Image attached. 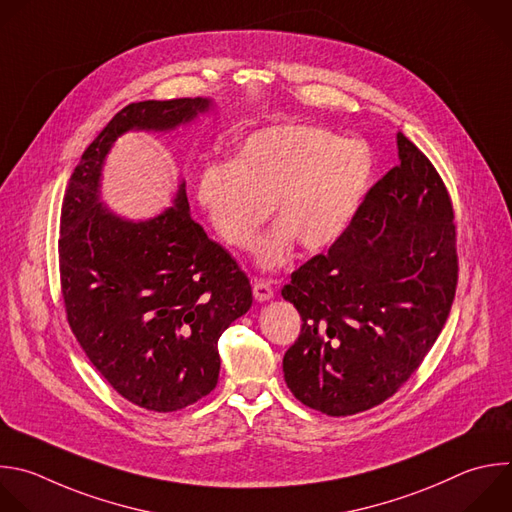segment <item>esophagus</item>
Returning a JSON list of instances; mask_svg holds the SVG:
<instances>
[{"label": "esophagus", "mask_w": 512, "mask_h": 512, "mask_svg": "<svg viewBox=\"0 0 512 512\" xmlns=\"http://www.w3.org/2000/svg\"><path fill=\"white\" fill-rule=\"evenodd\" d=\"M253 297L257 301H269V299H273V287L267 281L259 279L253 283Z\"/></svg>", "instance_id": "1"}]
</instances>
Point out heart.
I'll list each match as a JSON object with an SVG mask.
<instances>
[{
  "label": "heart",
  "mask_w": 512,
  "mask_h": 512,
  "mask_svg": "<svg viewBox=\"0 0 512 512\" xmlns=\"http://www.w3.org/2000/svg\"><path fill=\"white\" fill-rule=\"evenodd\" d=\"M376 177L372 146L305 124H281L249 134L233 160L207 162L197 175V201L217 233L251 249L271 215L281 219L259 245L265 269L279 267L295 239L323 251L342 239L360 215Z\"/></svg>",
  "instance_id": "heart-1"
}]
</instances>
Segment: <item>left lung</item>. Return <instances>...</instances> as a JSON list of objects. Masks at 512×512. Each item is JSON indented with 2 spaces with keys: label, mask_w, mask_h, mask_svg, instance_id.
<instances>
[{
  "label": "left lung",
  "mask_w": 512,
  "mask_h": 512,
  "mask_svg": "<svg viewBox=\"0 0 512 512\" xmlns=\"http://www.w3.org/2000/svg\"><path fill=\"white\" fill-rule=\"evenodd\" d=\"M350 231L301 265L281 295L301 315L283 356L291 394L327 416L388 400L434 346L452 307V205L432 162L402 132Z\"/></svg>",
  "instance_id": "left-lung-1"
}]
</instances>
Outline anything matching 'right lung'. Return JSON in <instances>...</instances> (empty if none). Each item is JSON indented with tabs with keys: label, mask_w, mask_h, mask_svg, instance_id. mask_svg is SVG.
<instances>
[{
	"label": "right lung",
	"mask_w": 512,
	"mask_h": 512,
	"mask_svg": "<svg viewBox=\"0 0 512 512\" xmlns=\"http://www.w3.org/2000/svg\"><path fill=\"white\" fill-rule=\"evenodd\" d=\"M213 108L211 98L124 106L84 150L64 195L68 323L102 378L150 412L187 408L217 386V342L253 293L235 259L193 221L185 179L168 209L136 221L102 201V173L122 134L170 132Z\"/></svg>",
	"instance_id": "1"
}]
</instances>
